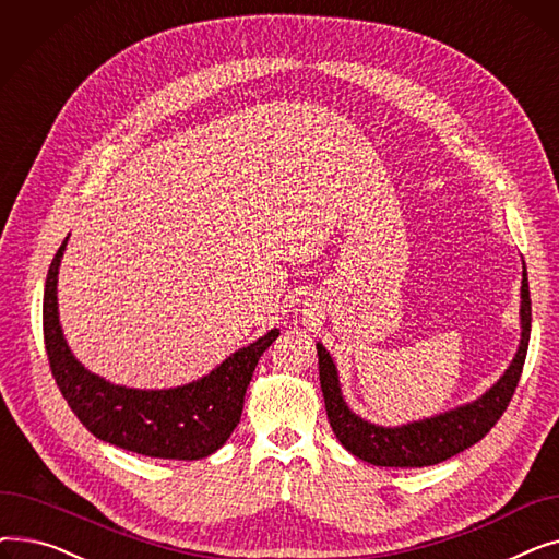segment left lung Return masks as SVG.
Instances as JSON below:
<instances>
[{
    "label": "left lung",
    "instance_id": "1",
    "mask_svg": "<svg viewBox=\"0 0 559 559\" xmlns=\"http://www.w3.org/2000/svg\"><path fill=\"white\" fill-rule=\"evenodd\" d=\"M521 346L506 376L472 405H464L451 409L447 415L407 424L401 428H380L362 421L360 417L350 413L340 394L335 365L326 354V348L317 344L319 383L321 392H324L326 415L342 447L356 457L376 466H430L444 462L480 442V439L496 426V421L503 417L523 371L527 342H531L533 317L531 289H527L525 270L521 283Z\"/></svg>",
    "mask_w": 559,
    "mask_h": 559
}]
</instances>
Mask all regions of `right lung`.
<instances>
[{
  "label": "right lung",
  "mask_w": 559,
  "mask_h": 559,
  "mask_svg": "<svg viewBox=\"0 0 559 559\" xmlns=\"http://www.w3.org/2000/svg\"><path fill=\"white\" fill-rule=\"evenodd\" d=\"M68 238L45 281L43 333L51 376L76 419L95 437L150 457L199 460L215 453L242 415L245 394L260 356L281 335L276 329L240 348L213 373L176 390H127L85 371L58 326L56 276Z\"/></svg>",
  "instance_id": "obj_1"
}]
</instances>
